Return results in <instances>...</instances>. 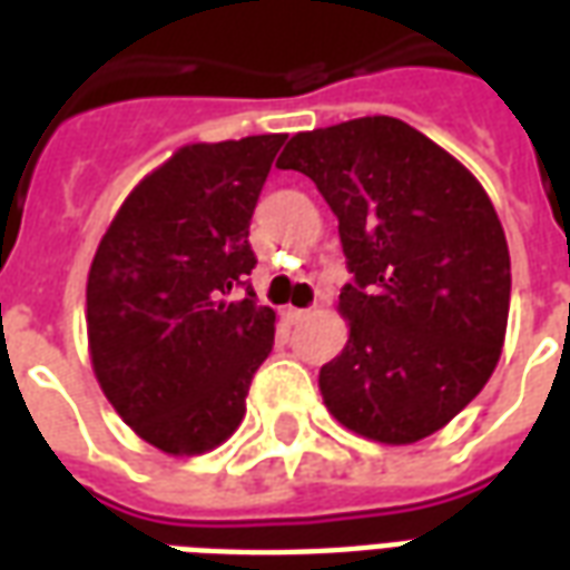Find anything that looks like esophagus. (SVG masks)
<instances>
[{
	"label": "esophagus",
	"mask_w": 570,
	"mask_h": 570,
	"mask_svg": "<svg viewBox=\"0 0 570 570\" xmlns=\"http://www.w3.org/2000/svg\"><path fill=\"white\" fill-rule=\"evenodd\" d=\"M308 314H311L308 308H286L284 311L286 323H302V321H305V317H308Z\"/></svg>",
	"instance_id": "obj_1"
}]
</instances>
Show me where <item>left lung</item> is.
<instances>
[{
    "mask_svg": "<svg viewBox=\"0 0 570 570\" xmlns=\"http://www.w3.org/2000/svg\"><path fill=\"white\" fill-rule=\"evenodd\" d=\"M281 170L314 179L338 219L351 284L345 351L321 370L347 430L406 445L445 428L498 366L510 249L476 176L391 116L296 134Z\"/></svg>",
    "mask_w": 570,
    "mask_h": 570,
    "instance_id": "1",
    "label": "left lung"
}]
</instances>
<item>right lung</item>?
Returning <instances> with one entry per match:
<instances>
[{
    "label": "right lung",
    "instance_id": "add662e5",
    "mask_svg": "<svg viewBox=\"0 0 570 570\" xmlns=\"http://www.w3.org/2000/svg\"><path fill=\"white\" fill-rule=\"evenodd\" d=\"M286 134L195 142L134 188L88 274V345L106 400L167 454L237 430L274 345L249 219ZM245 293L240 294L239 289Z\"/></svg>",
    "mask_w": 570,
    "mask_h": 570
}]
</instances>
